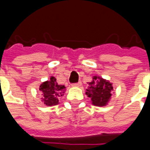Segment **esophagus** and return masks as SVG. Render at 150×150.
I'll list each match as a JSON object with an SVG mask.
<instances>
[{
    "mask_svg": "<svg viewBox=\"0 0 150 150\" xmlns=\"http://www.w3.org/2000/svg\"><path fill=\"white\" fill-rule=\"evenodd\" d=\"M82 83L81 82H79V83H74V84H72L73 87H81Z\"/></svg>",
    "mask_w": 150,
    "mask_h": 150,
    "instance_id": "esophagus-1",
    "label": "esophagus"
}]
</instances>
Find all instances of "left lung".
Here are the masks:
<instances>
[{
  "mask_svg": "<svg viewBox=\"0 0 150 150\" xmlns=\"http://www.w3.org/2000/svg\"><path fill=\"white\" fill-rule=\"evenodd\" d=\"M88 89H86V95L91 99V104L99 107L106 106L110 101L113 92L112 83L95 75L92 77V81L88 83Z\"/></svg>",
  "mask_w": 150,
  "mask_h": 150,
  "instance_id": "1",
  "label": "left lung"
}]
</instances>
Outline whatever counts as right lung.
<instances>
[{"instance_id":"add662e5","label":"right lung","mask_w":150,"mask_h":150,"mask_svg":"<svg viewBox=\"0 0 150 150\" xmlns=\"http://www.w3.org/2000/svg\"><path fill=\"white\" fill-rule=\"evenodd\" d=\"M39 90L42 92V101L46 106H54L59 103V98L62 97L66 91L64 85H59L56 79L51 76L49 80L43 82L40 85Z\"/></svg>"}]
</instances>
